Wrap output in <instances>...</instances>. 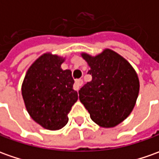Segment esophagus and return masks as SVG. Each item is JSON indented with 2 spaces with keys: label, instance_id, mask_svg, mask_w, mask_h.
I'll return each instance as SVG.
<instances>
[{
  "label": "esophagus",
  "instance_id": "1",
  "mask_svg": "<svg viewBox=\"0 0 159 159\" xmlns=\"http://www.w3.org/2000/svg\"><path fill=\"white\" fill-rule=\"evenodd\" d=\"M82 84H83V80L82 79H77V80H75V90H79V89L80 87L82 86Z\"/></svg>",
  "mask_w": 159,
  "mask_h": 159
}]
</instances>
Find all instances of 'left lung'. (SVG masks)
<instances>
[{"mask_svg": "<svg viewBox=\"0 0 159 159\" xmlns=\"http://www.w3.org/2000/svg\"><path fill=\"white\" fill-rule=\"evenodd\" d=\"M92 80L80 89L79 99L90 118L102 128H113L131 113L139 97V79L125 58L110 48L97 56L83 52Z\"/></svg>", "mask_w": 159, "mask_h": 159, "instance_id": "left-lung-1", "label": "left lung"}]
</instances>
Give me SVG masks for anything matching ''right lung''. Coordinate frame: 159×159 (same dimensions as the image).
<instances>
[{
	"mask_svg": "<svg viewBox=\"0 0 159 159\" xmlns=\"http://www.w3.org/2000/svg\"><path fill=\"white\" fill-rule=\"evenodd\" d=\"M65 57L47 52L35 60L26 72L21 95L31 118L44 129L64 127L71 107L78 99L70 70H63Z\"/></svg>",
	"mask_w": 159,
	"mask_h": 159,
	"instance_id": "1",
	"label": "right lung"
}]
</instances>
